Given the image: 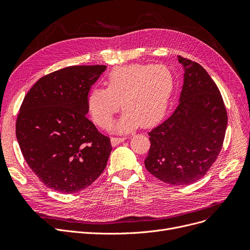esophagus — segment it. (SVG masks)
<instances>
[{"mask_svg":"<svg viewBox=\"0 0 250 250\" xmlns=\"http://www.w3.org/2000/svg\"><path fill=\"white\" fill-rule=\"evenodd\" d=\"M126 138L125 137H113V138H111V145L112 146H117L118 144H121V143H123L125 140Z\"/></svg>","mask_w":250,"mask_h":250,"instance_id":"esophagus-1","label":"esophagus"}]
</instances>
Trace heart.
I'll return each instance as SVG.
<instances>
[{
  "mask_svg": "<svg viewBox=\"0 0 250 250\" xmlns=\"http://www.w3.org/2000/svg\"><path fill=\"white\" fill-rule=\"evenodd\" d=\"M105 85L106 89L90 91L89 111L99 126L106 127L123 107L125 110L114 127L126 132L140 125L151 126L161 120L172 94L174 79L164 65L132 63L112 69Z\"/></svg>",
  "mask_w": 250,
  "mask_h": 250,
  "instance_id": "b5f03b06",
  "label": "heart"
}]
</instances>
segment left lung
Listing matches in <instances>:
<instances>
[{
  "instance_id": "left-lung-1",
  "label": "left lung",
  "mask_w": 250,
  "mask_h": 250,
  "mask_svg": "<svg viewBox=\"0 0 250 250\" xmlns=\"http://www.w3.org/2000/svg\"><path fill=\"white\" fill-rule=\"evenodd\" d=\"M185 77L174 112L148 133V171L165 183L188 186L201 179L219 156L228 116L220 90L198 62L178 56Z\"/></svg>"
}]
</instances>
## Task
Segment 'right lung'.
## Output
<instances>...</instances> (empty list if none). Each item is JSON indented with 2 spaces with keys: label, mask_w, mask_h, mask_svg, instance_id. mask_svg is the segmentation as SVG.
<instances>
[{
  "label": "right lung",
  "mask_w": 250,
  "mask_h": 250,
  "mask_svg": "<svg viewBox=\"0 0 250 250\" xmlns=\"http://www.w3.org/2000/svg\"><path fill=\"white\" fill-rule=\"evenodd\" d=\"M106 65H72L52 72L25 95L16 137L30 169L48 188L75 193L103 172L110 139L89 121L88 93Z\"/></svg>",
  "instance_id": "right-lung-1"
}]
</instances>
